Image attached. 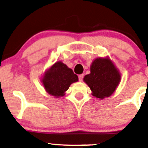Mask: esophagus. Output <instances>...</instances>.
<instances>
[{
	"instance_id": "esophagus-1",
	"label": "esophagus",
	"mask_w": 148,
	"mask_h": 148,
	"mask_svg": "<svg viewBox=\"0 0 148 148\" xmlns=\"http://www.w3.org/2000/svg\"><path fill=\"white\" fill-rule=\"evenodd\" d=\"M83 77H84L83 74H80V75L78 76V80H79V81H82L83 79Z\"/></svg>"
}]
</instances>
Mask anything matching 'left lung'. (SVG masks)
<instances>
[{"label": "left lung", "mask_w": 148, "mask_h": 148, "mask_svg": "<svg viewBox=\"0 0 148 148\" xmlns=\"http://www.w3.org/2000/svg\"><path fill=\"white\" fill-rule=\"evenodd\" d=\"M90 74L83 78L92 91L100 100L111 96L121 80V74L109 58H96L91 63Z\"/></svg>", "instance_id": "left-lung-1"}]
</instances>
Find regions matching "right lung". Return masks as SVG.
<instances>
[{"label":"right lung","mask_w":148,"mask_h":148,"mask_svg":"<svg viewBox=\"0 0 148 148\" xmlns=\"http://www.w3.org/2000/svg\"><path fill=\"white\" fill-rule=\"evenodd\" d=\"M78 80V76L61 61H57L45 72L42 82L46 92L59 98L65 95L70 85Z\"/></svg>","instance_id":"right-lung-1"}]
</instances>
